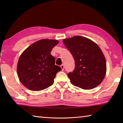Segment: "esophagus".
<instances>
[{
    "mask_svg": "<svg viewBox=\"0 0 123 123\" xmlns=\"http://www.w3.org/2000/svg\"><path fill=\"white\" fill-rule=\"evenodd\" d=\"M60 67H61V69H62V71H63V70H64V65H63V64H62V65H61V66H60Z\"/></svg>",
    "mask_w": 123,
    "mask_h": 123,
    "instance_id": "1",
    "label": "esophagus"
}]
</instances>
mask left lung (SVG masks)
<instances>
[{
    "label": "left lung",
    "mask_w": 123,
    "mask_h": 123,
    "mask_svg": "<svg viewBox=\"0 0 123 123\" xmlns=\"http://www.w3.org/2000/svg\"><path fill=\"white\" fill-rule=\"evenodd\" d=\"M63 42L75 61L74 71L67 74L72 84L86 90L100 85L105 77L106 63L97 44L80 36L65 38Z\"/></svg>",
    "instance_id": "8db88e82"
}]
</instances>
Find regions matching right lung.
Returning <instances> with one entry per match:
<instances>
[{
  "instance_id": "1",
  "label": "right lung",
  "mask_w": 123,
  "mask_h": 123,
  "mask_svg": "<svg viewBox=\"0 0 123 123\" xmlns=\"http://www.w3.org/2000/svg\"><path fill=\"white\" fill-rule=\"evenodd\" d=\"M57 40L43 39L34 43L22 53L17 68L19 81L33 91L45 89L53 85L54 79L61 68L55 65L51 54Z\"/></svg>"
}]
</instances>
